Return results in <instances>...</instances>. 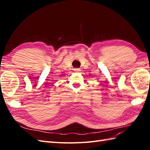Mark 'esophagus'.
<instances>
[{
	"label": "esophagus",
	"instance_id": "34e87169",
	"mask_svg": "<svg viewBox=\"0 0 150 150\" xmlns=\"http://www.w3.org/2000/svg\"><path fill=\"white\" fill-rule=\"evenodd\" d=\"M74 71L75 72H80L81 69H79V68H76V69H74Z\"/></svg>",
	"mask_w": 150,
	"mask_h": 150
}]
</instances>
